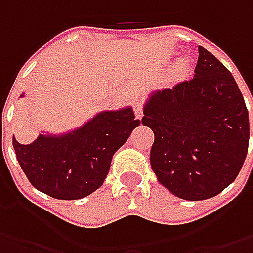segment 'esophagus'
Segmentation results:
<instances>
[{
    "instance_id": "obj_1",
    "label": "esophagus",
    "mask_w": 253,
    "mask_h": 253,
    "mask_svg": "<svg viewBox=\"0 0 253 253\" xmlns=\"http://www.w3.org/2000/svg\"><path fill=\"white\" fill-rule=\"evenodd\" d=\"M133 112H135V117H136L138 120H141L142 117H143V102H135V104H133Z\"/></svg>"
}]
</instances>
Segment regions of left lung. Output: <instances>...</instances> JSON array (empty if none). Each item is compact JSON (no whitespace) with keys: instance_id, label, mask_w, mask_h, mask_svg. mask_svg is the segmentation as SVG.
I'll return each instance as SVG.
<instances>
[{"instance_id":"8db88e82","label":"left lung","mask_w":253,"mask_h":253,"mask_svg":"<svg viewBox=\"0 0 253 253\" xmlns=\"http://www.w3.org/2000/svg\"><path fill=\"white\" fill-rule=\"evenodd\" d=\"M143 115L155 133L152 170L174 196L210 199L238 176L248 152V110L231 72L204 47L194 76L155 92Z\"/></svg>"}]
</instances>
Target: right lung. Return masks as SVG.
<instances>
[{
	"label": "right lung",
	"mask_w": 253,
	"mask_h": 253,
	"mask_svg": "<svg viewBox=\"0 0 253 253\" xmlns=\"http://www.w3.org/2000/svg\"><path fill=\"white\" fill-rule=\"evenodd\" d=\"M141 124L131 108L98 114L63 136L41 135L31 145L12 139L15 155L35 189L59 200L91 194L108 174L112 155Z\"/></svg>",
	"instance_id": "add662e5"
}]
</instances>
